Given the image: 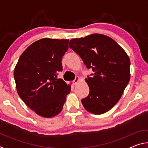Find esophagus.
Here are the masks:
<instances>
[{
	"instance_id": "1",
	"label": "esophagus",
	"mask_w": 148,
	"mask_h": 148,
	"mask_svg": "<svg viewBox=\"0 0 148 148\" xmlns=\"http://www.w3.org/2000/svg\"><path fill=\"white\" fill-rule=\"evenodd\" d=\"M79 80H80V77L76 76V78H75V79L73 81V84H74V85H76V84L79 82Z\"/></svg>"
}]
</instances>
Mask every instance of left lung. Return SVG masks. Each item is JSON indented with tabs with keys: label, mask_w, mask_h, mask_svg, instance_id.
I'll use <instances>...</instances> for the list:
<instances>
[{
	"label": "left lung",
	"mask_w": 148,
	"mask_h": 148,
	"mask_svg": "<svg viewBox=\"0 0 148 148\" xmlns=\"http://www.w3.org/2000/svg\"><path fill=\"white\" fill-rule=\"evenodd\" d=\"M69 47L94 72L85 79L89 87V95L82 100L85 109L97 115L108 112L119 101L129 82L128 55L114 40L101 34L72 39Z\"/></svg>",
	"instance_id": "obj_1"
}]
</instances>
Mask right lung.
<instances>
[{
	"mask_svg": "<svg viewBox=\"0 0 148 148\" xmlns=\"http://www.w3.org/2000/svg\"><path fill=\"white\" fill-rule=\"evenodd\" d=\"M69 40L44 38L34 42L20 56L14 69L17 92L25 104L46 118L62 110L71 85L57 78Z\"/></svg>",
	"mask_w": 148,
	"mask_h": 148,
	"instance_id": "right-lung-1",
	"label": "right lung"
}]
</instances>
